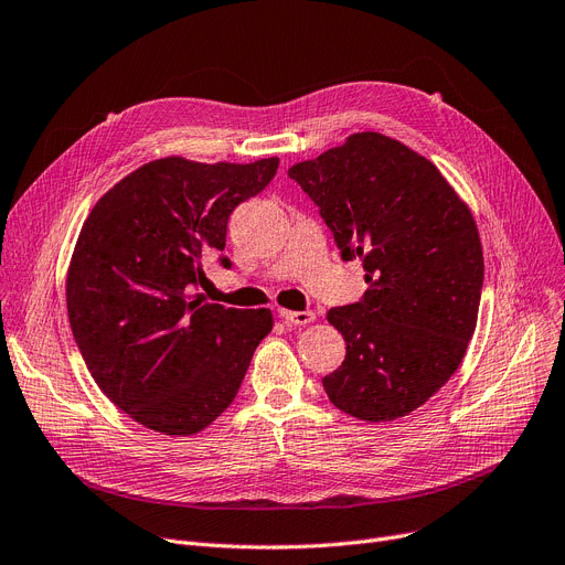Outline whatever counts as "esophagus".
I'll return each instance as SVG.
<instances>
[{"mask_svg": "<svg viewBox=\"0 0 565 565\" xmlns=\"http://www.w3.org/2000/svg\"><path fill=\"white\" fill-rule=\"evenodd\" d=\"M280 317L285 319L287 327H306L315 319V312H310V310H280Z\"/></svg>", "mask_w": 565, "mask_h": 565, "instance_id": "obj_1", "label": "esophagus"}]
</instances>
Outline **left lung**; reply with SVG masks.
<instances>
[{
  "instance_id": "8db88e82",
  "label": "left lung",
  "mask_w": 565,
  "mask_h": 565,
  "mask_svg": "<svg viewBox=\"0 0 565 565\" xmlns=\"http://www.w3.org/2000/svg\"><path fill=\"white\" fill-rule=\"evenodd\" d=\"M342 259H361L367 289L329 310L342 365L321 380L333 405L367 423L412 414L462 363L476 331L482 246L471 209L429 160L382 132L289 168Z\"/></svg>"
}]
</instances>
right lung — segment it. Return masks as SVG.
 <instances>
[{
  "instance_id": "add662e5",
  "label": "right lung",
  "mask_w": 565,
  "mask_h": 565,
  "mask_svg": "<svg viewBox=\"0 0 565 565\" xmlns=\"http://www.w3.org/2000/svg\"><path fill=\"white\" fill-rule=\"evenodd\" d=\"M278 163L158 158L115 183L79 230L66 274L75 342L105 397L153 433L191 437L216 420L274 329L268 308L202 306L188 289L202 259L225 250L230 213Z\"/></svg>"
}]
</instances>
